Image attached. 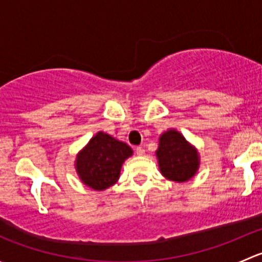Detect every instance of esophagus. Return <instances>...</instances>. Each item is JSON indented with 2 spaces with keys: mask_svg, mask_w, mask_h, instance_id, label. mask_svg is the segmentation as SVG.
<instances>
[{
  "mask_svg": "<svg viewBox=\"0 0 262 262\" xmlns=\"http://www.w3.org/2000/svg\"><path fill=\"white\" fill-rule=\"evenodd\" d=\"M136 153L138 156H144V153H146V150H144L143 147H137L136 148Z\"/></svg>",
  "mask_w": 262,
  "mask_h": 262,
  "instance_id": "obj_1",
  "label": "esophagus"
}]
</instances>
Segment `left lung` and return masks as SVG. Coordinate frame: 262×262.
<instances>
[{"instance_id": "obj_1", "label": "left lung", "mask_w": 262, "mask_h": 262, "mask_svg": "<svg viewBox=\"0 0 262 262\" xmlns=\"http://www.w3.org/2000/svg\"><path fill=\"white\" fill-rule=\"evenodd\" d=\"M156 157L163 178L175 182L191 180L200 166L196 147L173 128L167 129L160 136Z\"/></svg>"}]
</instances>
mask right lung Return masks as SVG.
<instances>
[{
	"instance_id": "right-lung-1",
	"label": "right lung",
	"mask_w": 262,
	"mask_h": 262,
	"mask_svg": "<svg viewBox=\"0 0 262 262\" xmlns=\"http://www.w3.org/2000/svg\"><path fill=\"white\" fill-rule=\"evenodd\" d=\"M133 149L104 132H97L76 156L75 168L82 184L95 191H104L120 178L124 161Z\"/></svg>"
}]
</instances>
